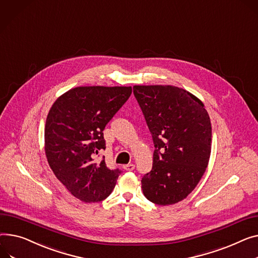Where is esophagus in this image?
<instances>
[{"label":"esophagus","mask_w":258,"mask_h":258,"mask_svg":"<svg viewBox=\"0 0 258 258\" xmlns=\"http://www.w3.org/2000/svg\"><path fill=\"white\" fill-rule=\"evenodd\" d=\"M123 169L126 171H133L135 169V165L134 164H127L123 166Z\"/></svg>","instance_id":"obj_1"}]
</instances>
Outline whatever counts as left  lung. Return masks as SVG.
Returning a JSON list of instances; mask_svg holds the SVG:
<instances>
[{
  "instance_id": "obj_1",
  "label": "left lung",
  "mask_w": 258,
  "mask_h": 258,
  "mask_svg": "<svg viewBox=\"0 0 258 258\" xmlns=\"http://www.w3.org/2000/svg\"><path fill=\"white\" fill-rule=\"evenodd\" d=\"M154 144L152 169L141 180L144 196L159 205L190 194L208 168L212 125L203 102L171 85H135Z\"/></svg>"
}]
</instances>
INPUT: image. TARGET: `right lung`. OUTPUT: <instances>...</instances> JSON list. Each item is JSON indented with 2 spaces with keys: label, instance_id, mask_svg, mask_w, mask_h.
Returning a JSON list of instances; mask_svg holds the SVG:
<instances>
[{
  "label": "right lung",
  "instance_id": "add662e5",
  "mask_svg": "<svg viewBox=\"0 0 258 258\" xmlns=\"http://www.w3.org/2000/svg\"><path fill=\"white\" fill-rule=\"evenodd\" d=\"M131 94V86H80L60 95L49 109L44 128L48 165L83 202L102 201L115 187L121 171L109 169L95 156L106 148L102 131Z\"/></svg>",
  "mask_w": 258,
  "mask_h": 258
}]
</instances>
